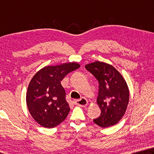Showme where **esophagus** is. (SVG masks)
<instances>
[{"label": "esophagus", "mask_w": 154, "mask_h": 154, "mask_svg": "<svg viewBox=\"0 0 154 154\" xmlns=\"http://www.w3.org/2000/svg\"><path fill=\"white\" fill-rule=\"evenodd\" d=\"M74 103H75V104L81 106V107H85V106L88 105V102L85 98H84V97H82V98L80 100H75Z\"/></svg>", "instance_id": "esophagus-1"}]
</instances>
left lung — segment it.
Segmentation results:
<instances>
[{
  "mask_svg": "<svg viewBox=\"0 0 154 154\" xmlns=\"http://www.w3.org/2000/svg\"><path fill=\"white\" fill-rule=\"evenodd\" d=\"M85 69L99 82L97 103L101 114L94 122L102 128L116 125L127 110L129 90L123 77L109 64L96 61L85 65Z\"/></svg>",
  "mask_w": 154,
  "mask_h": 154,
  "instance_id": "obj_1",
  "label": "left lung"
}]
</instances>
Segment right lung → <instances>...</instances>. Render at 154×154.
<instances>
[{
    "label": "right lung",
    "instance_id": "right-lung-1",
    "mask_svg": "<svg viewBox=\"0 0 154 154\" xmlns=\"http://www.w3.org/2000/svg\"><path fill=\"white\" fill-rule=\"evenodd\" d=\"M79 67L76 63L48 66L32 77L27 88L26 102L29 113L38 124L51 128L65 121L70 108L60 82Z\"/></svg>",
    "mask_w": 154,
    "mask_h": 154
}]
</instances>
